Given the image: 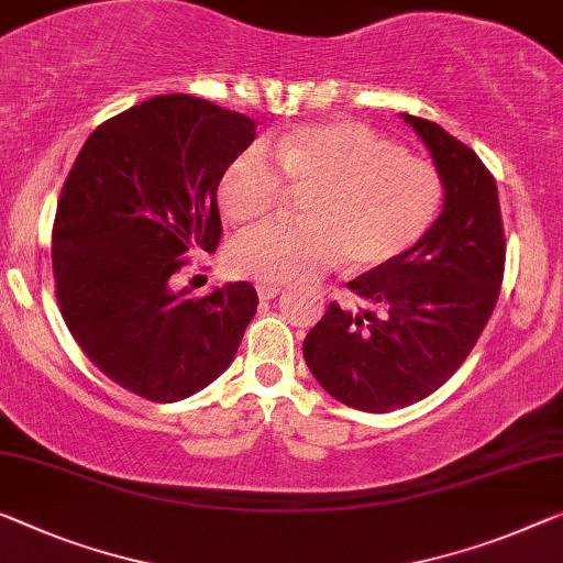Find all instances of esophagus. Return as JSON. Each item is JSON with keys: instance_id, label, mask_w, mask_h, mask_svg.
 Wrapping results in <instances>:
<instances>
[{"instance_id": "34e87169", "label": "esophagus", "mask_w": 563, "mask_h": 563, "mask_svg": "<svg viewBox=\"0 0 563 563\" xmlns=\"http://www.w3.org/2000/svg\"><path fill=\"white\" fill-rule=\"evenodd\" d=\"M279 291H282L279 284H269V282H258V284H256L258 299H274Z\"/></svg>"}]
</instances>
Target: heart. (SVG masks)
<instances>
[{"label": "heart", "mask_w": 563, "mask_h": 563, "mask_svg": "<svg viewBox=\"0 0 563 563\" xmlns=\"http://www.w3.org/2000/svg\"><path fill=\"white\" fill-rule=\"evenodd\" d=\"M291 191L301 221H269L233 241L229 258L258 282H297L336 258L352 269H377L412 252L435 223L443 178L430 161L400 151L360 123H307L252 145L219 180L231 221L272 213Z\"/></svg>", "instance_id": "1"}]
</instances>
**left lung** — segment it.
Returning a JSON list of instances; mask_svg holds the SVG:
<instances>
[{
  "mask_svg": "<svg viewBox=\"0 0 563 563\" xmlns=\"http://www.w3.org/2000/svg\"><path fill=\"white\" fill-rule=\"evenodd\" d=\"M405 120L443 178V213L412 252L347 284L367 309L330 301L301 347L317 383L365 412L408 408L453 377L488 324L506 269L496 178L438 123Z\"/></svg>",
  "mask_w": 563,
  "mask_h": 563,
  "instance_id": "1",
  "label": "left lung"
}]
</instances>
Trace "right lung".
Returning a JSON list of instances; mask_svg holds the SVG:
<instances>
[{
  "mask_svg": "<svg viewBox=\"0 0 563 563\" xmlns=\"http://www.w3.org/2000/svg\"><path fill=\"white\" fill-rule=\"evenodd\" d=\"M256 120L194 95H158L95 128L52 227L55 297L77 347L143 400L176 402L231 365L256 289H176L191 254L221 241L216 191Z\"/></svg>",
  "mask_w": 563,
  "mask_h": 563,
  "instance_id": "obj_1",
  "label": "right lung"
}]
</instances>
